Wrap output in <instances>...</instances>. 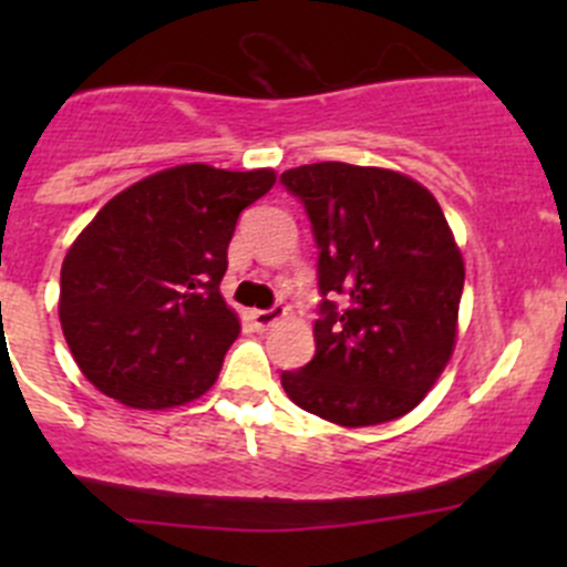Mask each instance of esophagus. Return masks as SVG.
<instances>
[{"label":"esophagus","instance_id":"34e87169","mask_svg":"<svg viewBox=\"0 0 567 567\" xmlns=\"http://www.w3.org/2000/svg\"><path fill=\"white\" fill-rule=\"evenodd\" d=\"M282 316H285V307L277 305V307H271V310H255L249 318H251V323H255V329L266 331L268 326L277 323V320Z\"/></svg>","mask_w":567,"mask_h":567}]
</instances>
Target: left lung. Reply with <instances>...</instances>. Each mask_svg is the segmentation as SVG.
Instances as JSON below:
<instances>
[{"label":"left lung","instance_id":"left-lung-1","mask_svg":"<svg viewBox=\"0 0 567 567\" xmlns=\"http://www.w3.org/2000/svg\"><path fill=\"white\" fill-rule=\"evenodd\" d=\"M279 181L310 216L323 296L316 357L285 370V392L346 427L409 414L447 368L458 329L463 257L436 197L392 169L342 162Z\"/></svg>","mask_w":567,"mask_h":567}]
</instances>
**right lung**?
I'll return each mask as SVG.
<instances>
[{"mask_svg":"<svg viewBox=\"0 0 567 567\" xmlns=\"http://www.w3.org/2000/svg\"><path fill=\"white\" fill-rule=\"evenodd\" d=\"M274 181L181 164L95 214L60 274L62 334L90 384L131 409H173L214 386L241 331L219 293L227 247Z\"/></svg>","mask_w":567,"mask_h":567,"instance_id":"1","label":"right lung"}]
</instances>
